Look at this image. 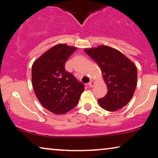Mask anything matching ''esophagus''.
<instances>
[{"label":"esophagus","instance_id":"1","mask_svg":"<svg viewBox=\"0 0 158 158\" xmlns=\"http://www.w3.org/2000/svg\"><path fill=\"white\" fill-rule=\"evenodd\" d=\"M95 83L94 81H90L88 83V86L89 87H91V88H93V86L95 85Z\"/></svg>","mask_w":158,"mask_h":158}]
</instances>
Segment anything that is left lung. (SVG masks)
Returning <instances> with one entry per match:
<instances>
[{
  "label": "left lung",
  "instance_id": "left-lung-1",
  "mask_svg": "<svg viewBox=\"0 0 158 158\" xmlns=\"http://www.w3.org/2000/svg\"><path fill=\"white\" fill-rule=\"evenodd\" d=\"M85 52L100 66L108 90L103 98L98 100L100 106L108 111L123 108L135 90L136 66L122 52L106 45L85 49Z\"/></svg>",
  "mask_w": 158,
  "mask_h": 158
}]
</instances>
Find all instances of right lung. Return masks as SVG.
Wrapping results in <instances>:
<instances>
[{"instance_id": "right-lung-1", "label": "right lung", "mask_w": 158, "mask_h": 158, "mask_svg": "<svg viewBox=\"0 0 158 158\" xmlns=\"http://www.w3.org/2000/svg\"><path fill=\"white\" fill-rule=\"evenodd\" d=\"M76 48L55 45L37 59L32 66L33 90L42 106L61 115L77 106L85 85L65 70L68 58Z\"/></svg>"}]
</instances>
